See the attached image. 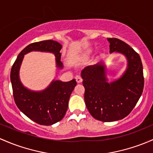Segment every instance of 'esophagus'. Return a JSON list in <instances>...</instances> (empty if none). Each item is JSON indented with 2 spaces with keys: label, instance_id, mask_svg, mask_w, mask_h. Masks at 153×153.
Returning a JSON list of instances; mask_svg holds the SVG:
<instances>
[{
  "label": "esophagus",
  "instance_id": "34e87169",
  "mask_svg": "<svg viewBox=\"0 0 153 153\" xmlns=\"http://www.w3.org/2000/svg\"><path fill=\"white\" fill-rule=\"evenodd\" d=\"M75 80H76L77 83H81L82 81H83V79H82V78L80 75H77L76 77H75Z\"/></svg>",
  "mask_w": 153,
  "mask_h": 153
}]
</instances>
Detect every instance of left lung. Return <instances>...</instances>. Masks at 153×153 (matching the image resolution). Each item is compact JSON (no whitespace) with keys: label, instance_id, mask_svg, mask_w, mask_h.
<instances>
[{"label":"left lung","instance_id":"1","mask_svg":"<svg viewBox=\"0 0 153 153\" xmlns=\"http://www.w3.org/2000/svg\"><path fill=\"white\" fill-rule=\"evenodd\" d=\"M110 53L126 58L123 75L108 81L103 62L85 67L81 72L85 88L84 100L90 114L102 122H114L127 117L139 101L144 89L143 66L139 54L127 43L108 38Z\"/></svg>","mask_w":153,"mask_h":153}]
</instances>
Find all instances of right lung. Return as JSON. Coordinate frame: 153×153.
Segmentation results:
<instances>
[{
	"instance_id": "1",
	"label": "right lung",
	"mask_w": 153,
	"mask_h": 153,
	"mask_svg": "<svg viewBox=\"0 0 153 153\" xmlns=\"http://www.w3.org/2000/svg\"><path fill=\"white\" fill-rule=\"evenodd\" d=\"M62 45L53 40H45L26 46L17 56L11 70L10 78L14 101L20 111L32 121L42 125H52L64 118L68 108L69 99L77 83L53 80L49 86L41 91H33L22 84L20 70L24 56L31 51L51 53L56 57V66L63 69L60 53Z\"/></svg>"
}]
</instances>
